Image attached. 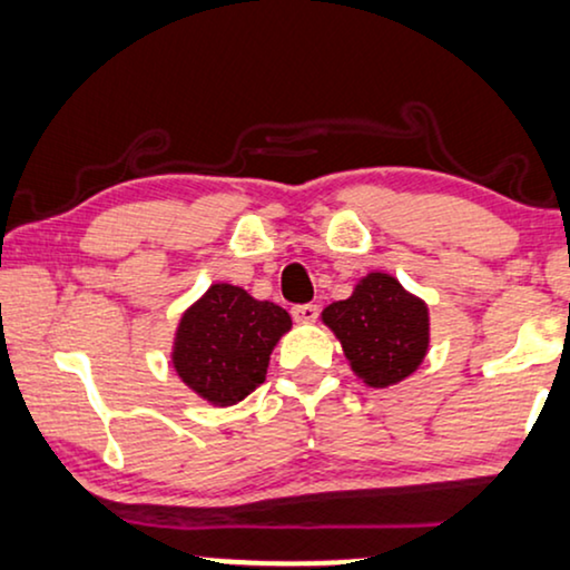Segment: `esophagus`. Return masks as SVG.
<instances>
[{"label": "esophagus", "instance_id": "obj_1", "mask_svg": "<svg viewBox=\"0 0 570 570\" xmlns=\"http://www.w3.org/2000/svg\"><path fill=\"white\" fill-rule=\"evenodd\" d=\"M291 314L295 322L312 324V322H316V316H320V306H316V303H301V306H293Z\"/></svg>", "mask_w": 570, "mask_h": 570}]
</instances>
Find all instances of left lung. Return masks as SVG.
I'll list each match as a JSON object with an SVG mask.
<instances>
[{
  "mask_svg": "<svg viewBox=\"0 0 570 570\" xmlns=\"http://www.w3.org/2000/svg\"><path fill=\"white\" fill-rule=\"evenodd\" d=\"M322 320L343 343L353 372L372 387H387L416 372L430 345L424 301L382 272L361 279L351 298L330 303Z\"/></svg>",
  "mask_w": 570,
  "mask_h": 570,
  "instance_id": "8db88e82",
  "label": "left lung"
}]
</instances>
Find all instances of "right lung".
<instances>
[{
	"label": "right lung",
	"instance_id": "right-lung-1",
	"mask_svg": "<svg viewBox=\"0 0 570 570\" xmlns=\"http://www.w3.org/2000/svg\"><path fill=\"white\" fill-rule=\"evenodd\" d=\"M291 314L256 301L235 285H212L183 314L173 364L194 393L214 405H233L264 382L269 353Z\"/></svg>",
	"mask_w": 570,
	"mask_h": 570
}]
</instances>
